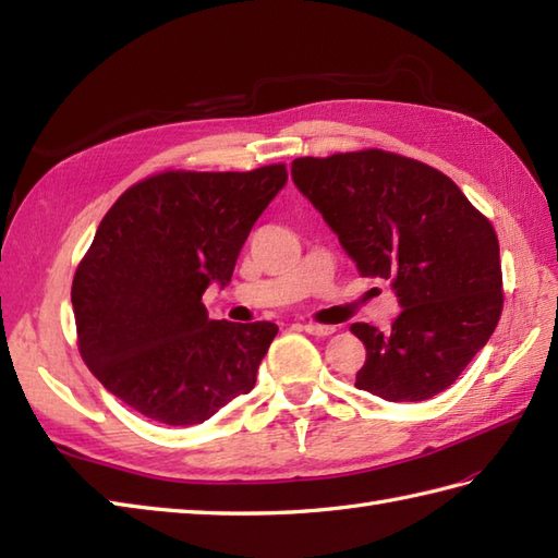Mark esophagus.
<instances>
[{"instance_id":"esophagus-1","label":"esophagus","mask_w":558,"mask_h":558,"mask_svg":"<svg viewBox=\"0 0 558 558\" xmlns=\"http://www.w3.org/2000/svg\"><path fill=\"white\" fill-rule=\"evenodd\" d=\"M302 330H306L310 336H318V338H326L330 333H336V326H324V324H304Z\"/></svg>"}]
</instances>
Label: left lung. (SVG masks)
Here are the masks:
<instances>
[{"instance_id":"obj_1","label":"left lung","mask_w":558,"mask_h":558,"mask_svg":"<svg viewBox=\"0 0 558 558\" xmlns=\"http://www.w3.org/2000/svg\"><path fill=\"white\" fill-rule=\"evenodd\" d=\"M292 180L322 213L362 278L393 280L402 312L366 348L354 386L390 402L441 393L487 345L504 310L499 240L458 184L381 148L298 158Z\"/></svg>"}]
</instances>
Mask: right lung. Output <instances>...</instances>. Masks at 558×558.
I'll use <instances>...</instances> for the list:
<instances>
[{
    "label": "right lung",
    "mask_w": 558,
    "mask_h": 558,
    "mask_svg": "<svg viewBox=\"0 0 558 558\" xmlns=\"http://www.w3.org/2000/svg\"><path fill=\"white\" fill-rule=\"evenodd\" d=\"M288 182L252 172L165 170L129 186L81 258L71 304L93 376L144 417L210 420L256 384L278 326L213 322L201 298L225 286L254 222Z\"/></svg>",
    "instance_id": "1"
}]
</instances>
